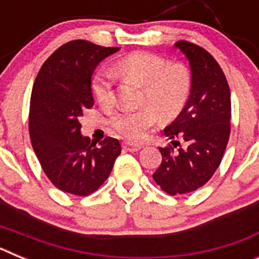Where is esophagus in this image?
Listing matches in <instances>:
<instances>
[{
  "instance_id": "1",
  "label": "esophagus",
  "mask_w": 259,
  "mask_h": 259,
  "mask_svg": "<svg viewBox=\"0 0 259 259\" xmlns=\"http://www.w3.org/2000/svg\"><path fill=\"white\" fill-rule=\"evenodd\" d=\"M143 146L136 145V144L132 143H123V149L128 150V152H139Z\"/></svg>"
}]
</instances>
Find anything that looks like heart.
I'll use <instances>...</instances> for the list:
<instances>
[{
    "label": "heart",
    "mask_w": 259,
    "mask_h": 259,
    "mask_svg": "<svg viewBox=\"0 0 259 259\" xmlns=\"http://www.w3.org/2000/svg\"><path fill=\"white\" fill-rule=\"evenodd\" d=\"M111 70L120 76L134 77L144 85L145 106L136 110H115L109 119L110 127L131 141H143L161 115L170 118L179 113L191 95L189 68L182 62L168 63L166 58L157 54L132 53L116 61ZM112 73L101 68L91 81L93 97L102 106H109L115 100Z\"/></svg>",
    "instance_id": "b5f03b06"
}]
</instances>
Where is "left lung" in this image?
<instances>
[{"instance_id": "left-lung-1", "label": "left lung", "mask_w": 259, "mask_h": 259, "mask_svg": "<svg viewBox=\"0 0 259 259\" xmlns=\"http://www.w3.org/2000/svg\"><path fill=\"white\" fill-rule=\"evenodd\" d=\"M175 47L191 65V96L179 116L164 128V135L174 140L159 148L162 162L153 174L154 182L171 196L196 191L211 179L231 134L230 87L219 63L193 42L180 40ZM175 138L186 141L184 148Z\"/></svg>"}]
</instances>
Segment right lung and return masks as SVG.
<instances>
[{
	"mask_svg": "<svg viewBox=\"0 0 259 259\" xmlns=\"http://www.w3.org/2000/svg\"><path fill=\"white\" fill-rule=\"evenodd\" d=\"M119 48L85 40L59 47L36 76L29 104V137L42 170L54 187L75 196L97 191L122 152L114 137L98 145L80 134L79 116L95 104L91 81L96 66Z\"/></svg>",
	"mask_w": 259,
	"mask_h": 259,
	"instance_id": "right-lung-1",
	"label": "right lung"
}]
</instances>
